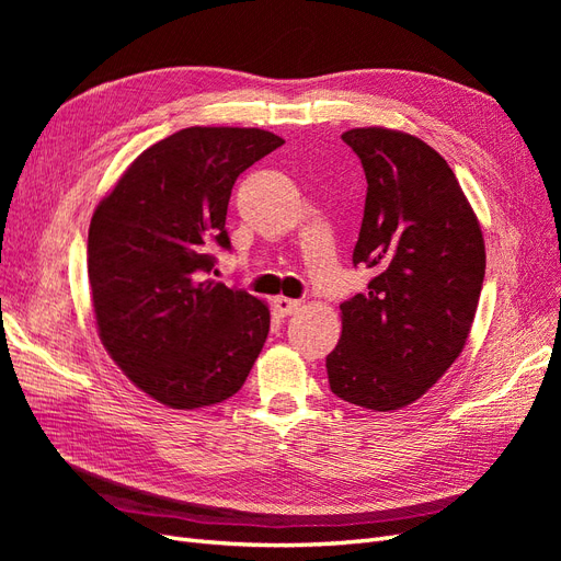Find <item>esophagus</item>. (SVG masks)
Here are the masks:
<instances>
[{"label":"esophagus","instance_id":"obj_1","mask_svg":"<svg viewBox=\"0 0 561 561\" xmlns=\"http://www.w3.org/2000/svg\"><path fill=\"white\" fill-rule=\"evenodd\" d=\"M274 307L280 316H290L295 311L301 309V301L299 299H290V297H276L274 299Z\"/></svg>","mask_w":561,"mask_h":561}]
</instances>
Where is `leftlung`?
Masks as SVG:
<instances>
[{"label": "left lung", "mask_w": 561, "mask_h": 561, "mask_svg": "<svg viewBox=\"0 0 561 561\" xmlns=\"http://www.w3.org/2000/svg\"><path fill=\"white\" fill-rule=\"evenodd\" d=\"M342 140L367 178L353 264L375 268L342 307L328 355L336 398L371 412L419 400L461 355L484 280L478 217L447 161L410 133L353 128Z\"/></svg>", "instance_id": "left-lung-1"}]
</instances>
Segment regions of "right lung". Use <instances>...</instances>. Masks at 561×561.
<instances>
[{
  "label": "right lung",
  "mask_w": 561,
  "mask_h": 561,
  "mask_svg": "<svg viewBox=\"0 0 561 561\" xmlns=\"http://www.w3.org/2000/svg\"><path fill=\"white\" fill-rule=\"evenodd\" d=\"M285 140L192 126L151 145L98 203L89 283L100 342L142 393L198 410L239 393L268 334V307L208 274L233 182Z\"/></svg>",
  "instance_id": "1"
}]
</instances>
